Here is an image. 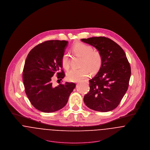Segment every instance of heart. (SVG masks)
I'll use <instances>...</instances> for the list:
<instances>
[{
    "mask_svg": "<svg viewBox=\"0 0 150 150\" xmlns=\"http://www.w3.org/2000/svg\"><path fill=\"white\" fill-rule=\"evenodd\" d=\"M74 53L83 57L81 63L82 67L80 69H72L67 72V79L70 81H79L87 78L90 74V71L95 73L100 69L103 58L101 53L94 50L91 46L82 42H78L72 47ZM62 66L65 69L70 67V59L67 54H64L61 59Z\"/></svg>",
    "mask_w": 150,
    "mask_h": 150,
    "instance_id": "heart-1",
    "label": "heart"
}]
</instances>
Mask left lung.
Instances as JSON below:
<instances>
[{
  "label": "left lung",
  "instance_id": "1",
  "mask_svg": "<svg viewBox=\"0 0 150 150\" xmlns=\"http://www.w3.org/2000/svg\"><path fill=\"white\" fill-rule=\"evenodd\" d=\"M81 41L95 47L103 58L96 76L89 80V91L84 97L89 108L102 112L115 109L126 93L131 76V67L121 47L105 37Z\"/></svg>",
  "mask_w": 150,
  "mask_h": 150
}]
</instances>
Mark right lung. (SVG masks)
<instances>
[{
  "mask_svg": "<svg viewBox=\"0 0 150 150\" xmlns=\"http://www.w3.org/2000/svg\"><path fill=\"white\" fill-rule=\"evenodd\" d=\"M67 44L66 41H46L27 56L23 74L25 91L32 105L41 112L52 113L63 108L76 86L66 82L55 87L52 80L55 74L61 80L65 76L61 59Z\"/></svg>",
  "mask_w": 150,
  "mask_h": 150,
  "instance_id": "obj_1",
  "label": "right lung"
}]
</instances>
